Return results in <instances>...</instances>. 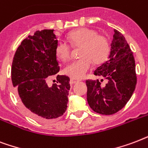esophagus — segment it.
<instances>
[{
  "mask_svg": "<svg viewBox=\"0 0 148 148\" xmlns=\"http://www.w3.org/2000/svg\"><path fill=\"white\" fill-rule=\"evenodd\" d=\"M79 82V80L78 79H70V83L71 84H75L76 82Z\"/></svg>",
  "mask_w": 148,
  "mask_h": 148,
  "instance_id": "esophagus-1",
  "label": "esophagus"
}]
</instances>
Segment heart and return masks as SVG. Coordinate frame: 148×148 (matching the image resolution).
Here are the masks:
<instances>
[{
  "mask_svg": "<svg viewBox=\"0 0 148 148\" xmlns=\"http://www.w3.org/2000/svg\"><path fill=\"white\" fill-rule=\"evenodd\" d=\"M72 46L81 48L79 59L72 62L65 68V73L74 79L84 77L93 63L101 64L106 61L110 53V46L108 38L98 35L90 28H80L69 36ZM56 55L62 61H67L71 56L72 49L65 42H59L56 46Z\"/></svg>",
  "mask_w": 148,
  "mask_h": 148,
  "instance_id": "b5f03b06",
  "label": "heart"
}]
</instances>
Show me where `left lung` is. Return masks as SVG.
Here are the masks:
<instances>
[{
  "label": "left lung",
  "mask_w": 148,
  "mask_h": 148,
  "mask_svg": "<svg viewBox=\"0 0 148 148\" xmlns=\"http://www.w3.org/2000/svg\"><path fill=\"white\" fill-rule=\"evenodd\" d=\"M110 54L107 61L94 71L103 77L106 85L99 79H88L87 101L96 113L111 115L121 110L132 96L137 84L135 60L125 38L114 29Z\"/></svg>",
  "instance_id": "obj_1"
}]
</instances>
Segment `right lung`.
I'll list each match as a JSON object with an SVG mask.
<instances>
[{
  "mask_svg": "<svg viewBox=\"0 0 148 148\" xmlns=\"http://www.w3.org/2000/svg\"><path fill=\"white\" fill-rule=\"evenodd\" d=\"M52 29L37 31L23 40L12 62L11 80L21 103L31 117L46 122L65 113L70 90L69 77L57 75L49 86L47 79L59 72L58 40Z\"/></svg>",
  "mask_w": 148,
  "mask_h": 148,
  "instance_id": "add662e5",
  "label": "right lung"
}]
</instances>
